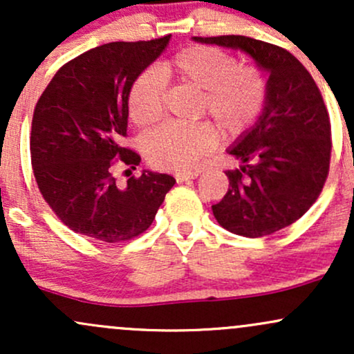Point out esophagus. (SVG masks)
I'll use <instances>...</instances> for the list:
<instances>
[{
	"instance_id": "1",
	"label": "esophagus",
	"mask_w": 354,
	"mask_h": 354,
	"mask_svg": "<svg viewBox=\"0 0 354 354\" xmlns=\"http://www.w3.org/2000/svg\"><path fill=\"white\" fill-rule=\"evenodd\" d=\"M198 176H200V173L194 171V173H178L174 178H176L178 183H185V181L194 180V178H198Z\"/></svg>"
}]
</instances>
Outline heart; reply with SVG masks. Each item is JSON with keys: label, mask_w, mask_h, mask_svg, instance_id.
Masks as SVG:
<instances>
[{"label": "heart", "mask_w": 354, "mask_h": 354, "mask_svg": "<svg viewBox=\"0 0 354 354\" xmlns=\"http://www.w3.org/2000/svg\"><path fill=\"white\" fill-rule=\"evenodd\" d=\"M165 80L201 89V111L226 133H239L261 111L266 81L261 71L243 66L230 53L214 46H189L163 61L158 70L141 73L128 91V113L138 126L156 123L165 111ZM208 124L166 123L145 138L148 160L161 169L188 171L216 146Z\"/></svg>", "instance_id": "obj_1"}]
</instances>
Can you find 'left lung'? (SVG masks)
Here are the masks:
<instances>
[{"label": "left lung", "mask_w": 354, "mask_h": 354, "mask_svg": "<svg viewBox=\"0 0 354 354\" xmlns=\"http://www.w3.org/2000/svg\"><path fill=\"white\" fill-rule=\"evenodd\" d=\"M194 41L243 51L268 75L261 115L226 151L241 161L213 214L225 230L259 238L293 225L319 196L330 171L331 126L306 68L274 44L230 35Z\"/></svg>", "instance_id": "8db88e82"}]
</instances>
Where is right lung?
<instances>
[{
	"mask_svg": "<svg viewBox=\"0 0 354 354\" xmlns=\"http://www.w3.org/2000/svg\"><path fill=\"white\" fill-rule=\"evenodd\" d=\"M171 35L151 41L93 48L59 68L35 108L31 165L38 188L68 228L104 243L149 228L173 176L143 169L118 185V161L136 169L141 158L121 141L128 129V91L161 56Z\"/></svg>",
	"mask_w": 354,
	"mask_h": 354,
	"instance_id": "add662e5",
	"label": "right lung"
}]
</instances>
